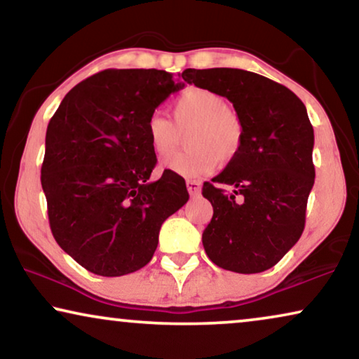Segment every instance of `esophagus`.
Returning <instances> with one entry per match:
<instances>
[{
    "instance_id": "obj_1",
    "label": "esophagus",
    "mask_w": 359,
    "mask_h": 359,
    "mask_svg": "<svg viewBox=\"0 0 359 359\" xmlns=\"http://www.w3.org/2000/svg\"><path fill=\"white\" fill-rule=\"evenodd\" d=\"M186 188H188L191 198H194V196H198L201 193V181L188 180V181H186Z\"/></svg>"
}]
</instances>
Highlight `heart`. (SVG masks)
Instances as JSON below:
<instances>
[{"label": "heart", "mask_w": 359, "mask_h": 359, "mask_svg": "<svg viewBox=\"0 0 359 359\" xmlns=\"http://www.w3.org/2000/svg\"><path fill=\"white\" fill-rule=\"evenodd\" d=\"M173 116L176 125L158 111L151 112L145 122L147 140L158 156L175 154L180 144L178 129L191 127L189 149L163 163L171 173L186 178L208 175L215 170L219 160H233L242 150L243 122L217 93L208 88H189L173 101Z\"/></svg>", "instance_id": "heart-1"}]
</instances>
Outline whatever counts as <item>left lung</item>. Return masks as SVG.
Masks as SVG:
<instances>
[{
  "mask_svg": "<svg viewBox=\"0 0 359 359\" xmlns=\"http://www.w3.org/2000/svg\"><path fill=\"white\" fill-rule=\"evenodd\" d=\"M189 85L227 97L245 126L240 154L204 183L214 214L203 233L210 262L233 273L273 268L304 232L316 180L313 129L304 102L286 86L238 68H186ZM217 184L233 186L230 194Z\"/></svg>",
  "mask_w": 359,
  "mask_h": 359,
  "instance_id": "1",
  "label": "left lung"
}]
</instances>
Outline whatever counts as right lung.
Returning <instances> with one entry per match:
<instances>
[{
	"label": "right lung",
	"instance_id": "add662e5",
	"mask_svg": "<svg viewBox=\"0 0 359 359\" xmlns=\"http://www.w3.org/2000/svg\"><path fill=\"white\" fill-rule=\"evenodd\" d=\"M183 81L163 70H102L63 97L48 122L41 170L48 222L63 252L100 276L154 257L161 224L188 203L180 175L156 165L145 122Z\"/></svg>",
	"mask_w": 359,
	"mask_h": 359
}]
</instances>
